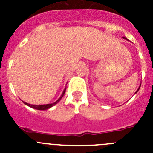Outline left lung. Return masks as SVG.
Here are the masks:
<instances>
[{
	"label": "left lung",
	"mask_w": 153,
	"mask_h": 153,
	"mask_svg": "<svg viewBox=\"0 0 153 153\" xmlns=\"http://www.w3.org/2000/svg\"><path fill=\"white\" fill-rule=\"evenodd\" d=\"M140 87H139V89H138V90H136V93H137V92H138V90H140Z\"/></svg>",
	"instance_id": "left-lung-1"
}]
</instances>
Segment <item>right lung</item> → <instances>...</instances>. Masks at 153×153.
Instances as JSON below:
<instances>
[{"instance_id": "obj_1", "label": "right lung", "mask_w": 153, "mask_h": 153, "mask_svg": "<svg viewBox=\"0 0 153 153\" xmlns=\"http://www.w3.org/2000/svg\"><path fill=\"white\" fill-rule=\"evenodd\" d=\"M65 92H66V88H65L64 90H63V93H62L61 97H60V98L58 99V100L56 101V102H53V103H51V104H46V105H38V106H36V105H31V104L27 103V102H24V104H26L27 106H30V107H31V108H33V109H39V110H44V109H49V108H51V106H54L55 104L57 103V102H59V101H60V100H61V98H62V97H63V96L64 95Z\"/></svg>"}]
</instances>
